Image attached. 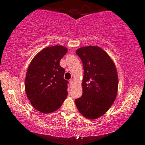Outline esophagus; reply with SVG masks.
I'll return each mask as SVG.
<instances>
[{
    "instance_id": "esophagus-1",
    "label": "esophagus",
    "mask_w": 145,
    "mask_h": 145,
    "mask_svg": "<svg viewBox=\"0 0 145 145\" xmlns=\"http://www.w3.org/2000/svg\"><path fill=\"white\" fill-rule=\"evenodd\" d=\"M69 84H70V87H72V85L73 84V80H70V81H69Z\"/></svg>"
}]
</instances>
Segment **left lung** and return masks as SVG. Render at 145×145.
Segmentation results:
<instances>
[{"mask_svg":"<svg viewBox=\"0 0 145 145\" xmlns=\"http://www.w3.org/2000/svg\"><path fill=\"white\" fill-rule=\"evenodd\" d=\"M76 54L84 70L82 97L75 100L78 111L88 119L103 115L115 101L118 75L115 63L106 52L97 46L81 47Z\"/></svg>","mask_w":145,"mask_h":145,"instance_id":"obj_1","label":"left lung"}]
</instances>
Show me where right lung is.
I'll return each mask as SVG.
<instances>
[{
	"label": "right lung",
	"instance_id": "obj_1",
	"mask_svg": "<svg viewBox=\"0 0 145 145\" xmlns=\"http://www.w3.org/2000/svg\"><path fill=\"white\" fill-rule=\"evenodd\" d=\"M67 52L61 45L43 49L30 62L27 70L25 89L35 109L43 113L58 110L67 97L69 82L63 78L65 69L60 61Z\"/></svg>",
	"mask_w": 145,
	"mask_h": 145
}]
</instances>
